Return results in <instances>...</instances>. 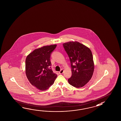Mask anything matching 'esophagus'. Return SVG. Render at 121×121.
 I'll return each mask as SVG.
<instances>
[{
	"label": "esophagus",
	"instance_id": "34e87169",
	"mask_svg": "<svg viewBox=\"0 0 121 121\" xmlns=\"http://www.w3.org/2000/svg\"><path fill=\"white\" fill-rule=\"evenodd\" d=\"M63 73H64V70L62 69H61V70H60V71H59V74H62Z\"/></svg>",
	"mask_w": 121,
	"mask_h": 121
}]
</instances>
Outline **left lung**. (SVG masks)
<instances>
[{
    "label": "left lung",
    "instance_id": "1",
    "mask_svg": "<svg viewBox=\"0 0 121 121\" xmlns=\"http://www.w3.org/2000/svg\"><path fill=\"white\" fill-rule=\"evenodd\" d=\"M69 57L72 76L68 80L75 87L84 86L92 77L94 69L93 54L89 48L77 41L63 44Z\"/></svg>",
    "mask_w": 121,
    "mask_h": 121
}]
</instances>
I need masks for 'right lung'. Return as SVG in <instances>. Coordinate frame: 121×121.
<instances>
[{
  "instance_id": "right-lung-1",
  "label": "right lung",
  "mask_w": 121,
  "mask_h": 121,
  "mask_svg": "<svg viewBox=\"0 0 121 121\" xmlns=\"http://www.w3.org/2000/svg\"><path fill=\"white\" fill-rule=\"evenodd\" d=\"M56 47V44L42 47L35 50L26 57V76L31 84L39 90L48 89L57 77L52 70L50 61L51 54Z\"/></svg>"
}]
</instances>
